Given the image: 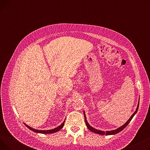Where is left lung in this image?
Wrapping results in <instances>:
<instances>
[{
  "mask_svg": "<svg viewBox=\"0 0 150 150\" xmlns=\"http://www.w3.org/2000/svg\"><path fill=\"white\" fill-rule=\"evenodd\" d=\"M139 103H138V105H137V107L136 108V111L133 113V114L131 116V117L129 119V120L126 122L123 125H122V127H119V128H117L116 129H114V130H112V131H101V130H98L97 129H95L94 128L92 127L88 123L87 120H86V114H85V112L84 111H83V114H84V120H85V123H86V126H87L88 128L92 132H94V133H96V134H100V135H106V136H108V135H114V134H117L119 133V132L122 131L127 126L129 123V122H131V120H132V119L133 118V117L134 116V115L137 113V110L139 109Z\"/></svg>",
  "mask_w": 150,
  "mask_h": 150,
  "instance_id": "8db88e82",
  "label": "left lung"
}]
</instances>
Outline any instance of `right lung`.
Here are the masks:
<instances>
[{
	"label": "right lung",
	"instance_id": "obj_1",
	"mask_svg": "<svg viewBox=\"0 0 150 150\" xmlns=\"http://www.w3.org/2000/svg\"><path fill=\"white\" fill-rule=\"evenodd\" d=\"M64 122L65 121H64V122H63L61 125H59V127H58L57 128H55L54 129H49V130H38V129H34V128H32L30 127H28V125H27L26 124L25 126L26 127L29 128L30 130H31L33 132H37V133H41V134H51V133H54V132H57L58 131H59L61 128H62V127H64Z\"/></svg>",
	"mask_w": 150,
	"mask_h": 150
}]
</instances>
